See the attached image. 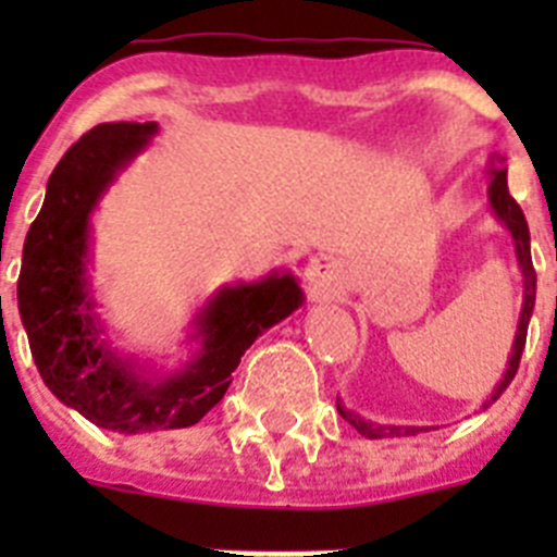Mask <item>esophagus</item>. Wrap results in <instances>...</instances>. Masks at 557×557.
Instances as JSON below:
<instances>
[{
    "instance_id": "1",
    "label": "esophagus",
    "mask_w": 557,
    "mask_h": 557,
    "mask_svg": "<svg viewBox=\"0 0 557 557\" xmlns=\"http://www.w3.org/2000/svg\"><path fill=\"white\" fill-rule=\"evenodd\" d=\"M304 275H307V284L314 295L326 293L334 282V259L332 256H314V259H309Z\"/></svg>"
}]
</instances>
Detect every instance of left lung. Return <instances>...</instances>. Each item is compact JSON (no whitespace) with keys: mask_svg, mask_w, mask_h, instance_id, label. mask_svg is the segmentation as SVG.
I'll return each mask as SVG.
<instances>
[{"mask_svg":"<svg viewBox=\"0 0 557 557\" xmlns=\"http://www.w3.org/2000/svg\"><path fill=\"white\" fill-rule=\"evenodd\" d=\"M505 156L494 152L488 159V166H485V175H488V209L499 225L510 234L513 239V253L516 262H519L521 270V312H519V326H516V337L513 346H510L508 354V366H505V373L496 382V387L491 391V396L482 401V410H488L494 405L496 398L502 393L508 391V385L513 382L516 371H519V359L521 351H524V339H528V326L530 318H533V307H535V270H533V259H530V228L528 220H524V211L519 209V203L513 200L508 189V164H505ZM337 410L339 416L346 418L348 424L359 432L362 437H405V435H418V432H430L435 426H416V424H379V421H371V418L359 416V412L348 410L343 401L337 398Z\"/></svg>","mask_w":557,"mask_h":557,"instance_id":"8db88e82","label":"left lung"}]
</instances>
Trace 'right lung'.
<instances>
[{
  "label": "right lung",
  "instance_id": "1",
  "mask_svg": "<svg viewBox=\"0 0 557 557\" xmlns=\"http://www.w3.org/2000/svg\"><path fill=\"white\" fill-rule=\"evenodd\" d=\"M159 122H102L66 150L29 225L18 314L44 385L102 430H184L218 405L243 354L304 304L289 270L223 284L189 321L175 366L122 351L95 298V211L122 172L159 136Z\"/></svg>",
  "mask_w": 557,
  "mask_h": 557
}]
</instances>
